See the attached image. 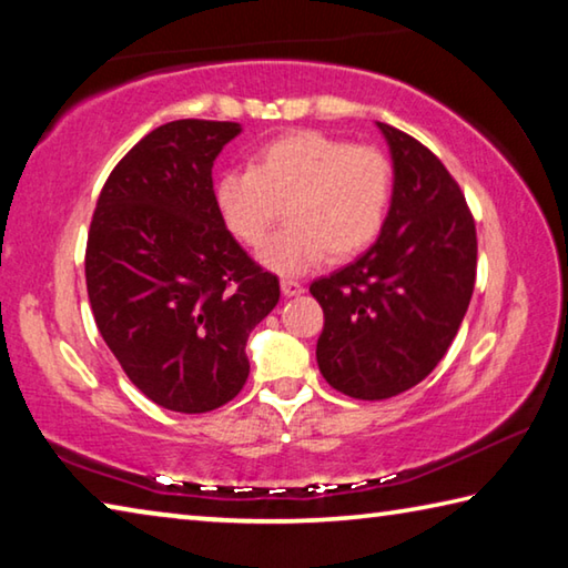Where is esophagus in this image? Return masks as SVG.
I'll return each instance as SVG.
<instances>
[{
    "label": "esophagus",
    "instance_id": "34e87169",
    "mask_svg": "<svg viewBox=\"0 0 568 568\" xmlns=\"http://www.w3.org/2000/svg\"><path fill=\"white\" fill-rule=\"evenodd\" d=\"M281 291H283L285 297H295V295L305 293V287H303V283H297V281H291V277H285V281L281 283Z\"/></svg>",
    "mask_w": 568,
    "mask_h": 568
}]
</instances>
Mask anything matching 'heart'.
<instances>
[{
    "label": "heart",
    "instance_id": "heart-1",
    "mask_svg": "<svg viewBox=\"0 0 568 568\" xmlns=\"http://www.w3.org/2000/svg\"><path fill=\"white\" fill-rule=\"evenodd\" d=\"M393 165L373 145H351L318 130H291L263 142L250 170H225L213 200L240 243L261 247L284 207L288 225L261 250L277 275H301L325 261L363 253L386 225Z\"/></svg>",
    "mask_w": 568,
    "mask_h": 568
}]
</instances>
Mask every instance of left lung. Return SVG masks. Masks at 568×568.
Wrapping results in <instances>:
<instances>
[{
  "label": "left lung",
  "instance_id": "left-lung-1",
  "mask_svg": "<svg viewBox=\"0 0 568 568\" xmlns=\"http://www.w3.org/2000/svg\"><path fill=\"white\" fill-rule=\"evenodd\" d=\"M393 160L386 225L361 257L311 293L325 325L323 378L361 400H383L428 376L454 343L476 283V225L434 152L376 122Z\"/></svg>",
  "mask_w": 568,
  "mask_h": 568
}]
</instances>
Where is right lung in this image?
<instances>
[{"instance_id":"right-lung-1","label":"right lung","mask_w":568,"mask_h":568,"mask_svg":"<svg viewBox=\"0 0 568 568\" xmlns=\"http://www.w3.org/2000/svg\"><path fill=\"white\" fill-rule=\"evenodd\" d=\"M237 122L175 120L145 134L100 192L88 235L94 323L158 406L207 413L245 386L247 335L281 283L220 223L213 165Z\"/></svg>"}]
</instances>
